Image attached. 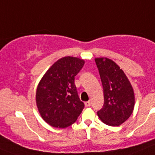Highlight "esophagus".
Returning a JSON list of instances; mask_svg holds the SVG:
<instances>
[{
    "label": "esophagus",
    "mask_w": 155,
    "mask_h": 155,
    "mask_svg": "<svg viewBox=\"0 0 155 155\" xmlns=\"http://www.w3.org/2000/svg\"><path fill=\"white\" fill-rule=\"evenodd\" d=\"M84 105H85L86 107H89V106H91V102H90V101H88V102H84Z\"/></svg>",
    "instance_id": "34e87169"
}]
</instances>
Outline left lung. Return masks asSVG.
Wrapping results in <instances>:
<instances>
[{"label": "left lung", "mask_w": 155, "mask_h": 155, "mask_svg": "<svg viewBox=\"0 0 155 155\" xmlns=\"http://www.w3.org/2000/svg\"><path fill=\"white\" fill-rule=\"evenodd\" d=\"M94 61L104 93L103 107L97 114L106 125L118 127L132 114L135 104L134 89L123 70L114 61L105 57Z\"/></svg>", "instance_id": "8db88e82"}]
</instances>
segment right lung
<instances>
[{
  "label": "right lung",
  "instance_id": "obj_1",
  "mask_svg": "<svg viewBox=\"0 0 155 155\" xmlns=\"http://www.w3.org/2000/svg\"><path fill=\"white\" fill-rule=\"evenodd\" d=\"M84 64V60L65 57L50 67L39 81L36 105L42 118L57 128L72 125L84 107L74 84L75 76Z\"/></svg>",
  "mask_w": 155,
  "mask_h": 155
}]
</instances>
